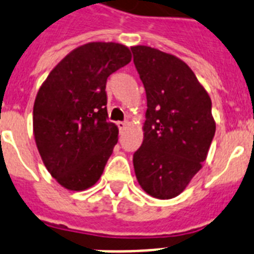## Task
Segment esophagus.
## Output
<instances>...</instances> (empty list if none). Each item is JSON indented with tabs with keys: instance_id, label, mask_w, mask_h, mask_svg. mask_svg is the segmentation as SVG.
<instances>
[{
	"instance_id": "esophagus-1",
	"label": "esophagus",
	"mask_w": 254,
	"mask_h": 254,
	"mask_svg": "<svg viewBox=\"0 0 254 254\" xmlns=\"http://www.w3.org/2000/svg\"><path fill=\"white\" fill-rule=\"evenodd\" d=\"M117 127H119L120 131H121V133H123V131L125 130V129H127V121H119V123H117Z\"/></svg>"
}]
</instances>
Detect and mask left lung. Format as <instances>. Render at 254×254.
I'll return each mask as SVG.
<instances>
[{"label":"left lung","instance_id":"8db88e82","mask_svg":"<svg viewBox=\"0 0 254 254\" xmlns=\"http://www.w3.org/2000/svg\"><path fill=\"white\" fill-rule=\"evenodd\" d=\"M147 99L135 176L147 194L170 199L201 170L215 134L211 99L184 61L159 49L131 47Z\"/></svg>","mask_w":254,"mask_h":254}]
</instances>
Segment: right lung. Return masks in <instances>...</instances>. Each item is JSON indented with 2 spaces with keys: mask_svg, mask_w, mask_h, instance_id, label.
<instances>
[{
  "mask_svg": "<svg viewBox=\"0 0 254 254\" xmlns=\"http://www.w3.org/2000/svg\"><path fill=\"white\" fill-rule=\"evenodd\" d=\"M127 47L88 43L49 73L34 104V135L49 174L64 188L84 190L100 179L117 143L108 121L107 79L130 63Z\"/></svg>",
  "mask_w": 254,
  "mask_h": 254,
  "instance_id": "1",
  "label": "right lung"
}]
</instances>
